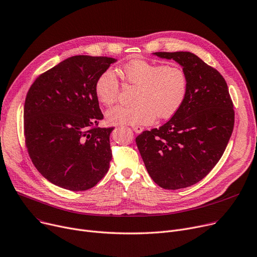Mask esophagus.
<instances>
[{
    "instance_id": "obj_1",
    "label": "esophagus",
    "mask_w": 257,
    "mask_h": 257,
    "mask_svg": "<svg viewBox=\"0 0 257 257\" xmlns=\"http://www.w3.org/2000/svg\"><path fill=\"white\" fill-rule=\"evenodd\" d=\"M133 131L136 134H141L143 132V127H141V126H133Z\"/></svg>"
}]
</instances>
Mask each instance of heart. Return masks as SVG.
Wrapping results in <instances>:
<instances>
[{
  "mask_svg": "<svg viewBox=\"0 0 257 257\" xmlns=\"http://www.w3.org/2000/svg\"><path fill=\"white\" fill-rule=\"evenodd\" d=\"M123 80L137 86L132 107L115 106L106 112L109 123L116 125H144L155 117L168 119L182 106L187 93L188 81L184 70L177 64L133 60L120 70ZM95 96L101 104L110 106L117 100L119 82L110 70L97 77Z\"/></svg>",
  "mask_w": 257,
  "mask_h": 257,
  "instance_id": "heart-1",
  "label": "heart"
}]
</instances>
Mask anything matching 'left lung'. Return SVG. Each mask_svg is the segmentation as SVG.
<instances>
[{"label":"left lung","mask_w":257,"mask_h":257,"mask_svg":"<svg viewBox=\"0 0 257 257\" xmlns=\"http://www.w3.org/2000/svg\"><path fill=\"white\" fill-rule=\"evenodd\" d=\"M184 70L185 100L160 128L136 138L146 170L165 189L191 186L211 172L227 146L234 123L228 87L222 75L187 51L154 52Z\"/></svg>","instance_id":"8db88e82"}]
</instances>
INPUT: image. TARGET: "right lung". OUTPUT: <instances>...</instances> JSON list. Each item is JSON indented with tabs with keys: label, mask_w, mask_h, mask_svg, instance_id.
<instances>
[{
	"label": "right lung",
	"mask_w": 257,
	"mask_h": 257,
	"mask_svg": "<svg viewBox=\"0 0 257 257\" xmlns=\"http://www.w3.org/2000/svg\"><path fill=\"white\" fill-rule=\"evenodd\" d=\"M117 60L75 55L39 76L24 107L29 155L52 184L72 191L93 187L109 170L110 134L95 96L97 77Z\"/></svg>",
	"instance_id": "obj_1"
}]
</instances>
